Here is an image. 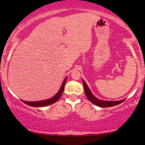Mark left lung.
Masks as SVG:
<instances>
[{
    "mask_svg": "<svg viewBox=\"0 0 145 145\" xmlns=\"http://www.w3.org/2000/svg\"><path fill=\"white\" fill-rule=\"evenodd\" d=\"M83 85H84V92H85L86 97L88 98V99L90 101L94 104L96 106H99L101 108H107V107H111V106H116L121 103H122L125 99H122L120 101H104V100H100V99L96 98L95 96L91 93V91H90L89 87L86 85V82H84V80H82Z\"/></svg>",
    "mask_w": 145,
    "mask_h": 145,
    "instance_id": "1",
    "label": "left lung"
}]
</instances>
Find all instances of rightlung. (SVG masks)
<instances>
[{
    "instance_id": "obj_1",
    "label": "right lung",
    "mask_w": 145,
    "mask_h": 145,
    "mask_svg": "<svg viewBox=\"0 0 145 145\" xmlns=\"http://www.w3.org/2000/svg\"><path fill=\"white\" fill-rule=\"evenodd\" d=\"M66 80H67V78L64 80L63 81L62 86H61V89L59 91V92L56 93L54 97H52L50 99H46V100H43V101H23V102L24 104L29 105V106H33V107H42V106H48V105H51L54 103H55L56 101H57L61 97V95H62L63 91H64L65 89V84Z\"/></svg>"
}]
</instances>
